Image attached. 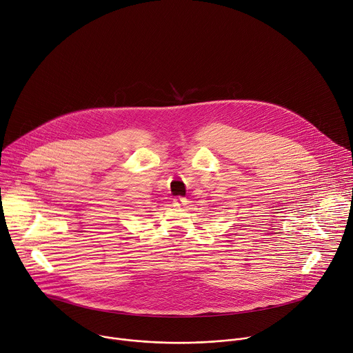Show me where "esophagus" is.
<instances>
[{"label":"esophagus","mask_w":353,"mask_h":353,"mask_svg":"<svg viewBox=\"0 0 353 353\" xmlns=\"http://www.w3.org/2000/svg\"><path fill=\"white\" fill-rule=\"evenodd\" d=\"M186 199L185 198H175L174 199V206L175 208H181V206H183V205H186Z\"/></svg>","instance_id":"esophagus-1"}]
</instances>
